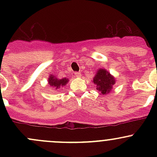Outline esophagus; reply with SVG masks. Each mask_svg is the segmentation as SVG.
<instances>
[{
    "label": "esophagus",
    "mask_w": 157,
    "mask_h": 157,
    "mask_svg": "<svg viewBox=\"0 0 157 157\" xmlns=\"http://www.w3.org/2000/svg\"><path fill=\"white\" fill-rule=\"evenodd\" d=\"M74 75H75L76 77H81V73L76 72L75 74H74Z\"/></svg>",
    "instance_id": "esophagus-1"
}]
</instances>
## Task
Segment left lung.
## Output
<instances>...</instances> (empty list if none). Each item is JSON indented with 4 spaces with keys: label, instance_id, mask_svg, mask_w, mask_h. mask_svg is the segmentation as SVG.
<instances>
[{
    "label": "left lung",
    "instance_id": "left-lung-1",
    "mask_svg": "<svg viewBox=\"0 0 157 157\" xmlns=\"http://www.w3.org/2000/svg\"><path fill=\"white\" fill-rule=\"evenodd\" d=\"M93 83L96 88L102 95H106L110 93L113 86L115 84V78L107 70L99 68L96 71L93 78Z\"/></svg>",
    "mask_w": 157,
    "mask_h": 157
}]
</instances>
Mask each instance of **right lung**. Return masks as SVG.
<instances>
[{"instance_id": "obj_1", "label": "right lung", "mask_w": 157, "mask_h": 157, "mask_svg": "<svg viewBox=\"0 0 157 157\" xmlns=\"http://www.w3.org/2000/svg\"><path fill=\"white\" fill-rule=\"evenodd\" d=\"M68 81L69 79L64 78H64L58 79L55 76L52 75V74H50L48 78V83L49 86H50V87L55 89V90H58V89L66 86V84H67Z\"/></svg>"}]
</instances>
